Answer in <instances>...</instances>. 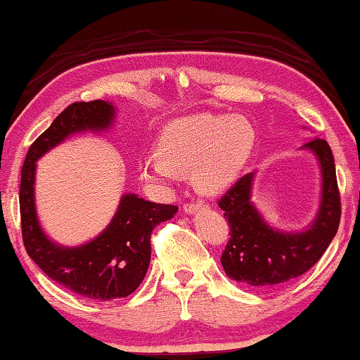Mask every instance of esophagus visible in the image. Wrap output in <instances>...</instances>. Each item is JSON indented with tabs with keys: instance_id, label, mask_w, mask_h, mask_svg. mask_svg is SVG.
I'll return each mask as SVG.
<instances>
[{
	"instance_id": "1",
	"label": "esophagus",
	"mask_w": 360,
	"mask_h": 360,
	"mask_svg": "<svg viewBox=\"0 0 360 360\" xmlns=\"http://www.w3.org/2000/svg\"><path fill=\"white\" fill-rule=\"evenodd\" d=\"M205 206V202L202 201H186L184 205H183V207H184V211L188 214H191V213H194V211H198L199 207H202Z\"/></svg>"
}]
</instances>
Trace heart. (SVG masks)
<instances>
[{
	"instance_id": "1",
	"label": "heart",
	"mask_w": 360,
	"mask_h": 360,
	"mask_svg": "<svg viewBox=\"0 0 360 360\" xmlns=\"http://www.w3.org/2000/svg\"><path fill=\"white\" fill-rule=\"evenodd\" d=\"M255 147V131L241 115L194 114L162 129L155 154L141 162V176L154 184L176 183L179 172H193L202 193L228 188L243 171Z\"/></svg>"
}]
</instances>
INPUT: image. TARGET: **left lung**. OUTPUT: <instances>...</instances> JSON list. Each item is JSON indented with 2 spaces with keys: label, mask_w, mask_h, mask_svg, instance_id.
Listing matches in <instances>:
<instances>
[{
  "label": "left lung",
  "mask_w": 360,
  "mask_h": 360,
  "mask_svg": "<svg viewBox=\"0 0 360 360\" xmlns=\"http://www.w3.org/2000/svg\"><path fill=\"white\" fill-rule=\"evenodd\" d=\"M304 147L314 150L322 166V205L310 229L281 233L268 226L250 201L253 172L241 176L218 199L229 226L221 265L229 278L241 285L276 287L304 275L322 258L339 229L340 193L330 146L314 139Z\"/></svg>",
  "instance_id": "left-lung-1"
}]
</instances>
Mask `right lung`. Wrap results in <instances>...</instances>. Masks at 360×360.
Listing matches in <instances>:
<instances>
[{
    "instance_id": "obj_1",
    "label": "right lung",
    "mask_w": 360,
    "mask_h": 360,
    "mask_svg": "<svg viewBox=\"0 0 360 360\" xmlns=\"http://www.w3.org/2000/svg\"><path fill=\"white\" fill-rule=\"evenodd\" d=\"M112 117L114 107L103 101L70 103L30 146L21 167V236L28 257L56 283L90 300L131 295L149 268L153 229L177 211L174 205H158L125 194L109 226L90 243L63 248L43 235L33 201L34 161L68 134L109 127Z\"/></svg>"
}]
</instances>
